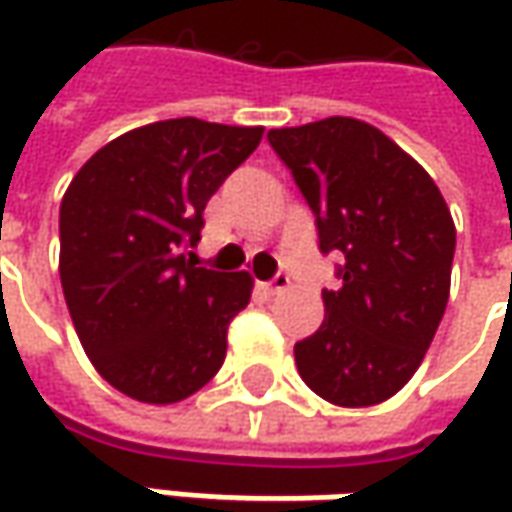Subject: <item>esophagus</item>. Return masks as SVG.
<instances>
[{
  "mask_svg": "<svg viewBox=\"0 0 512 512\" xmlns=\"http://www.w3.org/2000/svg\"><path fill=\"white\" fill-rule=\"evenodd\" d=\"M287 287H290V276L287 273H276L270 282H262V290H265L267 296H276V293H282Z\"/></svg>",
  "mask_w": 512,
  "mask_h": 512,
  "instance_id": "34e87169",
  "label": "esophagus"
}]
</instances>
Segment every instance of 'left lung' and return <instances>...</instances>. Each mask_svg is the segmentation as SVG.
<instances>
[{"label":"left lung","instance_id":"left-lung-1","mask_svg":"<svg viewBox=\"0 0 512 512\" xmlns=\"http://www.w3.org/2000/svg\"><path fill=\"white\" fill-rule=\"evenodd\" d=\"M316 216L322 253L342 250L325 322L296 342L305 384L339 407L396 396L419 370L450 296L456 225L430 173L382 130L330 116L267 133Z\"/></svg>","mask_w":512,"mask_h":512}]
</instances>
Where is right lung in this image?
<instances>
[{"label":"right lung","mask_w":512,"mask_h":512,"mask_svg":"<svg viewBox=\"0 0 512 512\" xmlns=\"http://www.w3.org/2000/svg\"><path fill=\"white\" fill-rule=\"evenodd\" d=\"M262 128L165 119L96 150L59 207V276L93 367L136 402L173 404L225 362L250 273L199 267L205 205Z\"/></svg>","instance_id":"add662e5"}]
</instances>
